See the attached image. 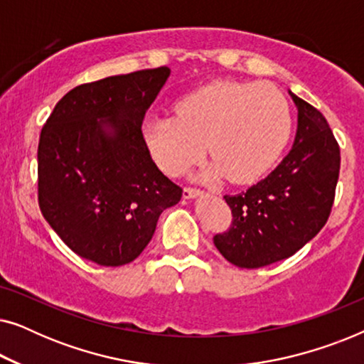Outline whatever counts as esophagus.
<instances>
[{
	"mask_svg": "<svg viewBox=\"0 0 364 364\" xmlns=\"http://www.w3.org/2000/svg\"><path fill=\"white\" fill-rule=\"evenodd\" d=\"M202 191L200 188H196V187H186L183 188V198H196L198 196H202Z\"/></svg>",
	"mask_w": 364,
	"mask_h": 364,
	"instance_id": "34e87169",
	"label": "esophagus"
}]
</instances>
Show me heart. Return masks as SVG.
I'll return each mask as SVG.
<instances>
[{
    "instance_id": "1",
    "label": "heart",
    "mask_w": 364,
    "mask_h": 364,
    "mask_svg": "<svg viewBox=\"0 0 364 364\" xmlns=\"http://www.w3.org/2000/svg\"><path fill=\"white\" fill-rule=\"evenodd\" d=\"M291 132L287 99L258 82L217 81L176 104V117H154L144 126L151 156L164 172L181 176L207 151V181L227 177L252 183L280 157Z\"/></svg>"
}]
</instances>
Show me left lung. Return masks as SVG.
<instances>
[{"label": "left lung", "instance_id": "obj_1", "mask_svg": "<svg viewBox=\"0 0 364 364\" xmlns=\"http://www.w3.org/2000/svg\"><path fill=\"white\" fill-rule=\"evenodd\" d=\"M288 92L298 109L291 151L263 181L223 197L233 220L213 243L235 267L260 268L291 257L325 227L335 200L340 146L323 114Z\"/></svg>", "mask_w": 364, "mask_h": 364}]
</instances>
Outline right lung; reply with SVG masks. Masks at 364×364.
<instances>
[{"mask_svg": "<svg viewBox=\"0 0 364 364\" xmlns=\"http://www.w3.org/2000/svg\"><path fill=\"white\" fill-rule=\"evenodd\" d=\"M171 69L111 76L56 104L38 146L43 217L79 257L121 267L141 255L182 188L159 171L142 121Z\"/></svg>", "mask_w": 364, "mask_h": 364, "instance_id": "obj_1", "label": "right lung"}]
</instances>
